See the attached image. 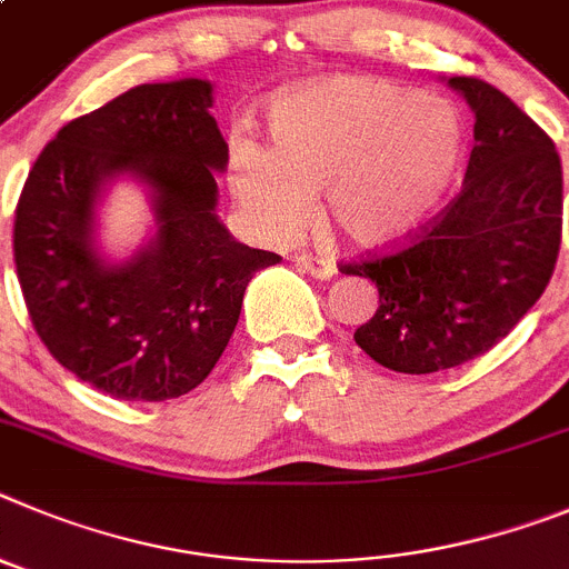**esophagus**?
<instances>
[{
  "label": "esophagus",
  "instance_id": "34e87169",
  "mask_svg": "<svg viewBox=\"0 0 569 569\" xmlns=\"http://www.w3.org/2000/svg\"><path fill=\"white\" fill-rule=\"evenodd\" d=\"M295 266L297 269H303V272H309L311 278L317 280H329L337 274V263L331 258H317V254H297L295 258Z\"/></svg>",
  "mask_w": 569,
  "mask_h": 569
}]
</instances>
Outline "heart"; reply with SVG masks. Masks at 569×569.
<instances>
[{
	"label": "heart",
	"instance_id": "b5f03b06",
	"mask_svg": "<svg viewBox=\"0 0 569 569\" xmlns=\"http://www.w3.org/2000/svg\"><path fill=\"white\" fill-rule=\"evenodd\" d=\"M272 152L232 144V192L249 227L283 240L309 221L311 192L357 247H391L428 223L465 152L457 110L391 81L331 76L274 104Z\"/></svg>",
	"mask_w": 569,
	"mask_h": 569
}]
</instances>
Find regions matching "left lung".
<instances>
[{
	"instance_id": "1",
	"label": "left lung",
	"mask_w": 569,
	"mask_h": 569,
	"mask_svg": "<svg viewBox=\"0 0 569 569\" xmlns=\"http://www.w3.org/2000/svg\"><path fill=\"white\" fill-rule=\"evenodd\" d=\"M448 84L476 116L462 192L408 247L340 266L380 291L357 346L399 373L445 371L490 351L533 309L561 247L552 138L488 81Z\"/></svg>"
}]
</instances>
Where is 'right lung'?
Masks as SVG:
<instances>
[{"instance_id": "add662e5", "label": "right lung", "mask_w": 569, "mask_h": 569, "mask_svg": "<svg viewBox=\"0 0 569 569\" xmlns=\"http://www.w3.org/2000/svg\"><path fill=\"white\" fill-rule=\"evenodd\" d=\"M209 107L203 79L132 87L61 127L19 196L13 260L36 335L107 397L163 402L201 386L249 280L280 263L214 214L229 147ZM121 174L151 189L157 234L110 264L94 247V207Z\"/></svg>"}]
</instances>
